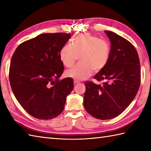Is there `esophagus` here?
<instances>
[{"mask_svg":"<svg viewBox=\"0 0 151 151\" xmlns=\"http://www.w3.org/2000/svg\"><path fill=\"white\" fill-rule=\"evenodd\" d=\"M78 82H79V81H76V80H74V84H77V83H78Z\"/></svg>","mask_w":151,"mask_h":151,"instance_id":"1","label":"esophagus"}]
</instances>
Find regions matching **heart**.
Segmentation results:
<instances>
[{
    "instance_id": "obj_1",
    "label": "heart",
    "mask_w": 151,
    "mask_h": 151,
    "mask_svg": "<svg viewBox=\"0 0 151 151\" xmlns=\"http://www.w3.org/2000/svg\"><path fill=\"white\" fill-rule=\"evenodd\" d=\"M110 54V45L104 39L89 34L76 36L72 45L65 44L61 48L59 56L63 65L73 66L79 56L80 63L67 70V77L81 81L88 78L93 70L99 72L106 65Z\"/></svg>"
}]
</instances>
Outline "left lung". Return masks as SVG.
<instances>
[{"label": "left lung", "instance_id": "1", "mask_svg": "<svg viewBox=\"0 0 151 151\" xmlns=\"http://www.w3.org/2000/svg\"><path fill=\"white\" fill-rule=\"evenodd\" d=\"M111 42L109 60L94 78L102 84L85 83L84 106L93 117L106 120L123 113L138 91L141 69L138 54L129 41L113 32L104 31Z\"/></svg>", "mask_w": 151, "mask_h": 151}]
</instances>
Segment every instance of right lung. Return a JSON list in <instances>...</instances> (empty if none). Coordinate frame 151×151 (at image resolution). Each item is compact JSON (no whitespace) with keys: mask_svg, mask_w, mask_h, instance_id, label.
<instances>
[{"mask_svg":"<svg viewBox=\"0 0 151 151\" xmlns=\"http://www.w3.org/2000/svg\"><path fill=\"white\" fill-rule=\"evenodd\" d=\"M70 38L66 33H49L22 43L10 62L9 78L19 103L32 116L48 120L63 111L73 80L60 81L64 67L60 50Z\"/></svg>","mask_w":151,"mask_h":151,"instance_id":"1","label":"right lung"}]
</instances>
